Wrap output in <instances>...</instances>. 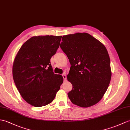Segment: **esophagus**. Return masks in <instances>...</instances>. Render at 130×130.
<instances>
[{"instance_id": "obj_1", "label": "esophagus", "mask_w": 130, "mask_h": 130, "mask_svg": "<svg viewBox=\"0 0 130 130\" xmlns=\"http://www.w3.org/2000/svg\"><path fill=\"white\" fill-rule=\"evenodd\" d=\"M62 77H63V79H64V80L66 81V75L65 73H64L62 75Z\"/></svg>"}]
</instances>
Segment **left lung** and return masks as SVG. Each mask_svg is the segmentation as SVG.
<instances>
[{
    "instance_id": "8db88e82",
    "label": "left lung",
    "mask_w": 130,
    "mask_h": 130,
    "mask_svg": "<svg viewBox=\"0 0 130 130\" xmlns=\"http://www.w3.org/2000/svg\"><path fill=\"white\" fill-rule=\"evenodd\" d=\"M60 47L71 64L67 78L72 85L68 93L72 103L82 107L97 104L106 92L111 77L106 47L86 32L63 36Z\"/></svg>"
}]
</instances>
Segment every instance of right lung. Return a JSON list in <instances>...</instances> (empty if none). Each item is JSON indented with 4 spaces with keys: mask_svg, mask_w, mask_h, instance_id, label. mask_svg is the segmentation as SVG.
<instances>
[{
    "mask_svg": "<svg viewBox=\"0 0 130 130\" xmlns=\"http://www.w3.org/2000/svg\"><path fill=\"white\" fill-rule=\"evenodd\" d=\"M61 38L33 37L23 44L15 58V84L22 98L33 106H44L52 102L63 83L62 76L54 73L50 63Z\"/></svg>",
    "mask_w": 130,
    "mask_h": 130,
    "instance_id": "1",
    "label": "right lung"
}]
</instances>
